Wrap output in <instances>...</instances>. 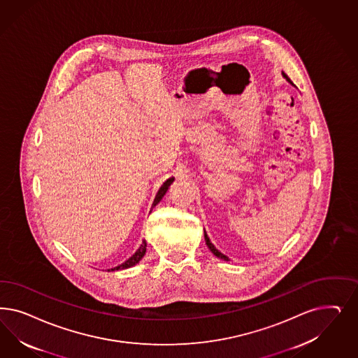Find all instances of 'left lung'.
I'll use <instances>...</instances> for the list:
<instances>
[{"instance_id":"obj_1","label":"left lung","mask_w":358,"mask_h":358,"mask_svg":"<svg viewBox=\"0 0 358 358\" xmlns=\"http://www.w3.org/2000/svg\"><path fill=\"white\" fill-rule=\"evenodd\" d=\"M283 76H285V78H286V79H287V80H289V83H291V84H292V81L289 80V78H287V75H286V73H285V72H283ZM204 237H206V243H207V246H208V248H209V250H210V252H212V253L215 254V255H216V257H217V258H221V259H224V261H229V258H228V257H227V255H224V254L220 253L219 250H217V249H216V248H215V246H213V243H210V241H209V238H208L207 233H204Z\"/></svg>"}]
</instances>
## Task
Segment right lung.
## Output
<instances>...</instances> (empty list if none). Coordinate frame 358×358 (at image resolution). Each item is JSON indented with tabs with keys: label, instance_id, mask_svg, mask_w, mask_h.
I'll return each mask as SVG.
<instances>
[{
	"label": "right lung",
	"instance_id": "obj_1",
	"mask_svg": "<svg viewBox=\"0 0 358 358\" xmlns=\"http://www.w3.org/2000/svg\"><path fill=\"white\" fill-rule=\"evenodd\" d=\"M173 182V178H170V179H167V180L163 183V185L159 188V191H158V194H157V196H155L154 203H152V207H155V206L161 201L162 197L164 196V194L167 192L169 187L171 185ZM145 253H146V241H143V243H142V245L139 246L138 250H137L136 253L133 254V255L127 259V262H124L122 265L117 266V267L112 268V270H122V268H129V267H131V266L137 265L139 261L142 259V257L145 255Z\"/></svg>",
	"mask_w": 358,
	"mask_h": 358
}]
</instances>
